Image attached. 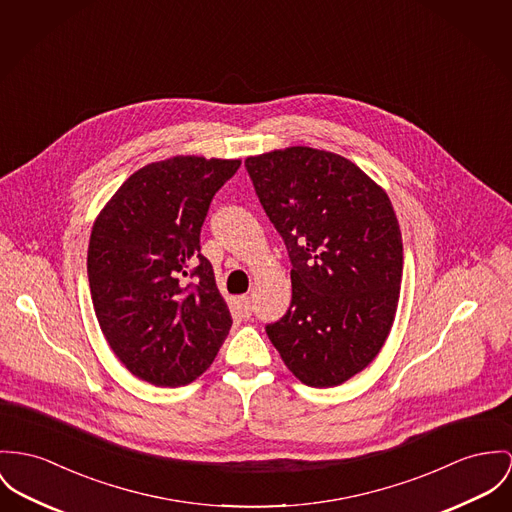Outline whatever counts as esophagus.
<instances>
[{
  "label": "esophagus",
  "mask_w": 512,
  "mask_h": 512,
  "mask_svg": "<svg viewBox=\"0 0 512 512\" xmlns=\"http://www.w3.org/2000/svg\"><path fill=\"white\" fill-rule=\"evenodd\" d=\"M239 306H241L245 315H251V312H253V302H251L249 296H239Z\"/></svg>",
  "instance_id": "esophagus-1"
}]
</instances>
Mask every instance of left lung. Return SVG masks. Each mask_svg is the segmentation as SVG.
Here are the masks:
<instances>
[{"instance_id":"8db88e82","label":"left lung","mask_w":512,"mask_h":512,"mask_svg":"<svg viewBox=\"0 0 512 512\" xmlns=\"http://www.w3.org/2000/svg\"><path fill=\"white\" fill-rule=\"evenodd\" d=\"M245 169L292 263L290 308L267 335L300 382L339 386L376 358L394 323L403 243L392 202L325 150H275Z\"/></svg>"}]
</instances>
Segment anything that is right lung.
<instances>
[{
    "mask_svg": "<svg viewBox=\"0 0 512 512\" xmlns=\"http://www.w3.org/2000/svg\"><path fill=\"white\" fill-rule=\"evenodd\" d=\"M239 159L177 156L132 173L97 216L87 276L118 360L154 386H185L220 351L232 315L200 228Z\"/></svg>",
    "mask_w": 512,
    "mask_h": 512,
    "instance_id": "obj_1",
    "label": "right lung"
}]
</instances>
